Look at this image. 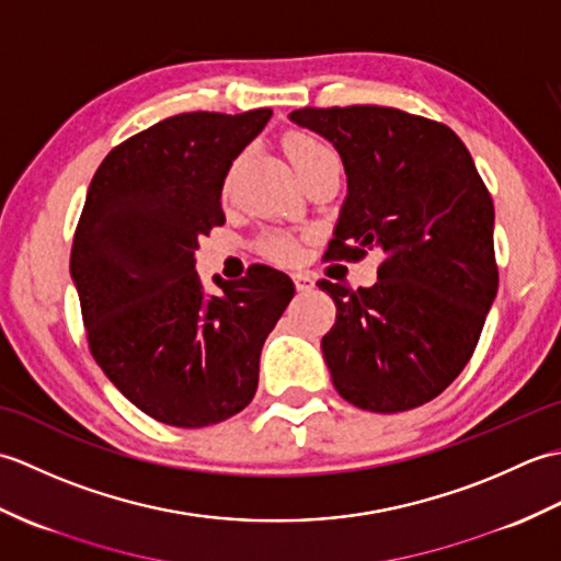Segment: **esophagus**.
I'll use <instances>...</instances> for the list:
<instances>
[{
  "label": "esophagus",
  "mask_w": 561,
  "mask_h": 561,
  "mask_svg": "<svg viewBox=\"0 0 561 561\" xmlns=\"http://www.w3.org/2000/svg\"><path fill=\"white\" fill-rule=\"evenodd\" d=\"M294 284H296V289H299L301 294L313 289V279H311V274H306V272H296V274H294Z\"/></svg>",
  "instance_id": "1"
}]
</instances>
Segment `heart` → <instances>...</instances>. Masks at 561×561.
Masks as SVG:
<instances>
[{"mask_svg": "<svg viewBox=\"0 0 561 561\" xmlns=\"http://www.w3.org/2000/svg\"><path fill=\"white\" fill-rule=\"evenodd\" d=\"M284 149H287V157L294 163V169H296V173H299V175L313 171V169H318V165H323V163L337 161V153L332 151L323 139H318V137L308 135V133H291L287 139H284ZM238 161H241V159H236L231 163V169L226 171L224 193H229V190H231L233 173L238 169ZM265 248H267V253L272 257H277V260H294L296 257V243L291 241L289 236H284V233L267 236Z\"/></svg>", "mask_w": 561, "mask_h": 561, "instance_id": "b5f03b06", "label": "heart"}]
</instances>
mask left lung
<instances>
[{"label": "left lung", "mask_w": 561, "mask_h": 561, "mask_svg": "<svg viewBox=\"0 0 561 561\" xmlns=\"http://www.w3.org/2000/svg\"><path fill=\"white\" fill-rule=\"evenodd\" d=\"M289 121L332 141L347 173L325 257L383 253L374 287L318 282L337 308L320 342L332 383L368 412L420 408L470 362L499 289L490 190L460 137L426 117L347 105Z\"/></svg>", "instance_id": "1"}]
</instances>
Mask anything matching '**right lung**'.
I'll return each mask as SVG.
<instances>
[{"mask_svg":"<svg viewBox=\"0 0 561 561\" xmlns=\"http://www.w3.org/2000/svg\"><path fill=\"white\" fill-rule=\"evenodd\" d=\"M270 117H165L117 145L89 185L69 260L89 350L157 422L199 428L241 412L262 344L294 299V282L267 265L214 277L219 294L195 270L199 238L226 221V171Z\"/></svg>","mask_w":561,"mask_h":561,"instance_id":"obj_1","label":"right lung"}]
</instances>
